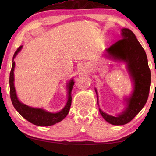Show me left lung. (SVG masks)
Returning <instances> with one entry per match:
<instances>
[{"label": "left lung", "mask_w": 156, "mask_h": 156, "mask_svg": "<svg viewBox=\"0 0 156 156\" xmlns=\"http://www.w3.org/2000/svg\"><path fill=\"white\" fill-rule=\"evenodd\" d=\"M121 31L122 39L107 49V51L114 59L122 60L127 64L134 89L127 100V107L122 114L114 117L99 109L104 119L113 125L127 124L140 112L147 101L151 84V71L144 49L133 31L126 28ZM96 92L97 94L96 90Z\"/></svg>", "instance_id": "obj_1"}]
</instances>
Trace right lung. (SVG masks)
<instances>
[{
    "label": "right lung",
    "mask_w": 156,
    "mask_h": 156,
    "mask_svg": "<svg viewBox=\"0 0 156 156\" xmlns=\"http://www.w3.org/2000/svg\"><path fill=\"white\" fill-rule=\"evenodd\" d=\"M22 46L18 47L16 51H15L13 59L20 51ZM15 67V62L12 61V67L9 75V88H10V98H11L12 102L14 105L16 110L25 118L29 122L34 124L35 125L47 126L55 125L62 120L67 116L69 112L71 105H72V91L73 89L74 82L71 80L67 84L68 89V100L65 107L63 108L60 112L53 113L47 112L46 111L41 109H36L28 107L27 105L21 103L18 100L16 94L15 88L14 85V70Z\"/></svg>",
    "instance_id": "right-lung-1"
}]
</instances>
